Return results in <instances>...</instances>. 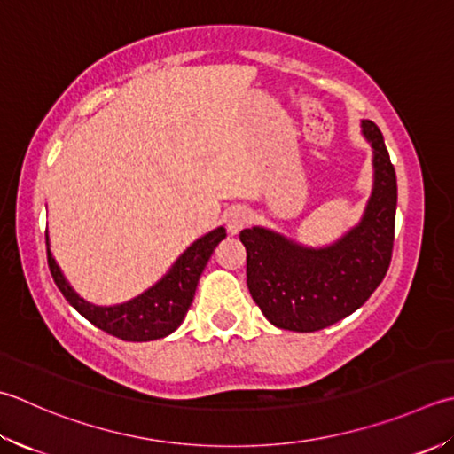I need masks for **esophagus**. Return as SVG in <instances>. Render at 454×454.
<instances>
[{
	"label": "esophagus",
	"mask_w": 454,
	"mask_h": 454,
	"mask_svg": "<svg viewBox=\"0 0 454 454\" xmlns=\"http://www.w3.org/2000/svg\"><path fill=\"white\" fill-rule=\"evenodd\" d=\"M247 222H250V212L242 207H234L226 212V226L230 234L242 232Z\"/></svg>",
	"instance_id": "esophagus-1"
}]
</instances>
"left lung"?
<instances>
[{"mask_svg":"<svg viewBox=\"0 0 454 454\" xmlns=\"http://www.w3.org/2000/svg\"><path fill=\"white\" fill-rule=\"evenodd\" d=\"M362 136L372 147L374 184L356 226L321 247L263 226L239 232L247 254V289L278 328L315 333L339 323L366 303L386 278L394 250L397 181L376 123L362 120Z\"/></svg>","mask_w":454,"mask_h":454,"instance_id":"8db88e82","label":"left lung"}]
</instances>
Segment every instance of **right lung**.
<instances>
[{
    "label": "right lung",
    "instance_id": "add662e5",
    "mask_svg": "<svg viewBox=\"0 0 454 454\" xmlns=\"http://www.w3.org/2000/svg\"><path fill=\"white\" fill-rule=\"evenodd\" d=\"M226 238V228L218 226L212 232L204 234L197 242H192L176 257L161 279L155 286L145 289L141 295L133 297L120 305H94L88 303L70 287L59 263L51 254L49 234H47V260L52 279L62 295L73 305L86 321L102 328L104 333L118 336L128 342H147L165 339L181 326L183 318L189 310L194 291H197L200 273L207 268L215 247Z\"/></svg>",
    "mask_w": 454,
    "mask_h": 454
}]
</instances>
